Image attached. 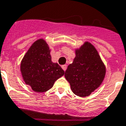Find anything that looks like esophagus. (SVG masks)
<instances>
[{"label":"esophagus","mask_w":126,"mask_h":126,"mask_svg":"<svg viewBox=\"0 0 126 126\" xmlns=\"http://www.w3.org/2000/svg\"><path fill=\"white\" fill-rule=\"evenodd\" d=\"M61 67H62V69H63V71H66V69H67V65H62V66H61Z\"/></svg>","instance_id":"34e87169"}]
</instances>
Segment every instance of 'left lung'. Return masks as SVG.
<instances>
[{
	"label": "left lung",
	"mask_w": 126,
	"mask_h": 126,
	"mask_svg": "<svg viewBox=\"0 0 126 126\" xmlns=\"http://www.w3.org/2000/svg\"><path fill=\"white\" fill-rule=\"evenodd\" d=\"M106 69L94 46L86 42L76 50V57L68 66L65 77L75 95H90L101 84Z\"/></svg>",
	"instance_id": "obj_1"
}]
</instances>
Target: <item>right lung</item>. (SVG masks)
I'll return each instance as SVG.
<instances>
[{"instance_id": "add662e5", "label": "right lung", "mask_w": 126, "mask_h": 126, "mask_svg": "<svg viewBox=\"0 0 126 126\" xmlns=\"http://www.w3.org/2000/svg\"><path fill=\"white\" fill-rule=\"evenodd\" d=\"M20 68L25 84L36 92L51 89L65 73L57 63L51 61L49 47L43 39L32 44L23 58Z\"/></svg>"}]
</instances>
